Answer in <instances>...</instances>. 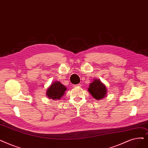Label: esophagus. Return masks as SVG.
<instances>
[{"mask_svg": "<svg viewBox=\"0 0 148 148\" xmlns=\"http://www.w3.org/2000/svg\"><path fill=\"white\" fill-rule=\"evenodd\" d=\"M73 86H74V88H75V87H80V86H82V84H80V83H79V84H77V85H74Z\"/></svg>", "mask_w": 148, "mask_h": 148, "instance_id": "obj_1", "label": "esophagus"}]
</instances>
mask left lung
<instances>
[{
  "label": "left lung",
  "instance_id": "left-lung-1",
  "mask_svg": "<svg viewBox=\"0 0 148 148\" xmlns=\"http://www.w3.org/2000/svg\"><path fill=\"white\" fill-rule=\"evenodd\" d=\"M88 90L92 97L97 100L104 99L108 91L105 85L97 79H94L92 82L90 83Z\"/></svg>",
  "mask_w": 148,
  "mask_h": 148
}]
</instances>
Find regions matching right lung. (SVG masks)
Returning a JSON list of instances; mask_svg holds the SVG:
<instances>
[{"mask_svg":"<svg viewBox=\"0 0 148 148\" xmlns=\"http://www.w3.org/2000/svg\"><path fill=\"white\" fill-rule=\"evenodd\" d=\"M66 89V86L63 85L60 82L55 81L48 88L46 95L49 99L60 100L65 94Z\"/></svg>","mask_w":148,"mask_h":148,"instance_id":"1","label":"right lung"}]
</instances>
